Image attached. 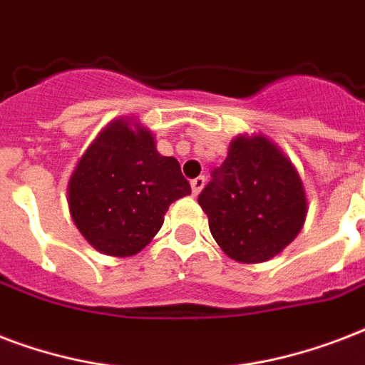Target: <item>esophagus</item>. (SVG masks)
<instances>
[{
    "label": "esophagus",
    "instance_id": "34e87169",
    "mask_svg": "<svg viewBox=\"0 0 365 365\" xmlns=\"http://www.w3.org/2000/svg\"><path fill=\"white\" fill-rule=\"evenodd\" d=\"M190 186H192V194H194V196H197V194L202 192L203 186H205V177H203V175L196 177V179L190 182Z\"/></svg>",
    "mask_w": 365,
    "mask_h": 365
}]
</instances>
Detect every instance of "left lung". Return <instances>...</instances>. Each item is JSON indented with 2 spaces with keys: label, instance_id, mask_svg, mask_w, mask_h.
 Returning a JSON list of instances; mask_svg holds the SVG:
<instances>
[{
  "label": "left lung",
  "instance_id": "8db88e82",
  "mask_svg": "<svg viewBox=\"0 0 365 365\" xmlns=\"http://www.w3.org/2000/svg\"><path fill=\"white\" fill-rule=\"evenodd\" d=\"M197 203L209 230L230 259L264 262L297 238L307 219L299 171L264 135H238Z\"/></svg>",
  "mask_w": 365,
  "mask_h": 365
}]
</instances>
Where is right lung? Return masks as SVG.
Wrapping results in <instances>:
<instances>
[{
  "label": "right lung",
  "instance_id": "1",
  "mask_svg": "<svg viewBox=\"0 0 365 365\" xmlns=\"http://www.w3.org/2000/svg\"><path fill=\"white\" fill-rule=\"evenodd\" d=\"M190 185L173 156L156 150L148 127L133 118L110 121L68 180L70 217L97 251L131 257L163 225V215Z\"/></svg>",
  "mask_w": 365,
  "mask_h": 365
}]
</instances>
